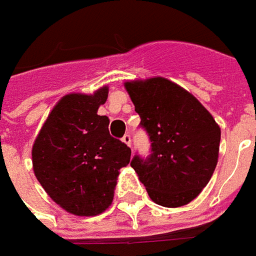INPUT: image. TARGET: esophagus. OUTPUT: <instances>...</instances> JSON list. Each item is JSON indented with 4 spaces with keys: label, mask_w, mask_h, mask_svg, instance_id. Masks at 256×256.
<instances>
[{
    "label": "esophagus",
    "mask_w": 256,
    "mask_h": 256,
    "mask_svg": "<svg viewBox=\"0 0 256 256\" xmlns=\"http://www.w3.org/2000/svg\"><path fill=\"white\" fill-rule=\"evenodd\" d=\"M122 142H124V143H126V146H130V136L128 135V134H126V135H124V138H122Z\"/></svg>",
    "instance_id": "esophagus-1"
}]
</instances>
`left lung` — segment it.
<instances>
[{
  "instance_id": "obj_1",
  "label": "left lung",
  "mask_w": 256,
  "mask_h": 256,
  "mask_svg": "<svg viewBox=\"0 0 256 256\" xmlns=\"http://www.w3.org/2000/svg\"><path fill=\"white\" fill-rule=\"evenodd\" d=\"M124 86L151 142L150 156H135L130 166L152 202L165 207L188 204L217 166L220 126L194 95L165 78Z\"/></svg>"
}]
</instances>
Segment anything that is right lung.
Here are the masks:
<instances>
[{"mask_svg":"<svg viewBox=\"0 0 256 256\" xmlns=\"http://www.w3.org/2000/svg\"><path fill=\"white\" fill-rule=\"evenodd\" d=\"M108 86L94 94H68L50 112L32 146L34 173L54 202L70 214L92 217L113 202L117 177L130 148L109 134L98 109Z\"/></svg>","mask_w":256,"mask_h":256,"instance_id":"add662e5","label":"right lung"}]
</instances>
